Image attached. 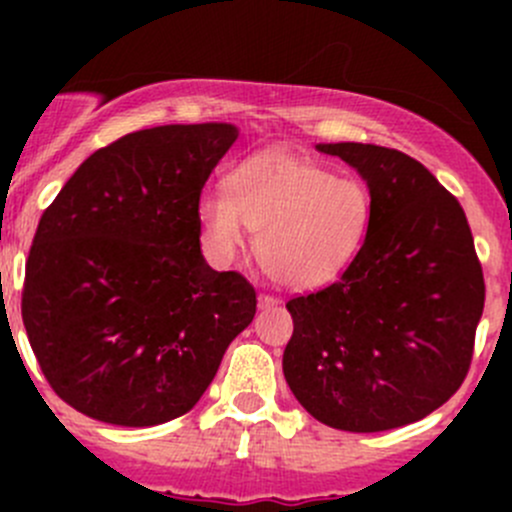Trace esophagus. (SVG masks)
Returning <instances> with one entry per match:
<instances>
[{
	"mask_svg": "<svg viewBox=\"0 0 512 512\" xmlns=\"http://www.w3.org/2000/svg\"><path fill=\"white\" fill-rule=\"evenodd\" d=\"M257 302H260V307H262V309H267V307H277V304H280L282 299H280V297H275V294L262 292L260 297H257Z\"/></svg>",
	"mask_w": 512,
	"mask_h": 512,
	"instance_id": "esophagus-1",
	"label": "esophagus"
}]
</instances>
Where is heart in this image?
<instances>
[{"instance_id":"obj_1","label":"heart","mask_w":512,"mask_h":512,"mask_svg":"<svg viewBox=\"0 0 512 512\" xmlns=\"http://www.w3.org/2000/svg\"><path fill=\"white\" fill-rule=\"evenodd\" d=\"M205 242L223 260L260 232L257 252L282 285L312 289L342 275L359 255L371 223V195L361 180L334 175L314 160L265 151L227 175V193L198 203Z\"/></svg>"}]
</instances>
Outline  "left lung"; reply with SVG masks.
<instances>
[{"mask_svg":"<svg viewBox=\"0 0 512 512\" xmlns=\"http://www.w3.org/2000/svg\"><path fill=\"white\" fill-rule=\"evenodd\" d=\"M369 185L371 223L332 285L287 302L282 369L299 404L339 431L421 421L466 379L483 314V267L456 195L396 148L324 143Z\"/></svg>","mask_w":512,"mask_h":512,"instance_id":"1","label":"left lung"}]
</instances>
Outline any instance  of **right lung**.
Returning a JSON list of instances; mask_svg holds the SVG:
<instances>
[{
	"label": "right lung",
	"mask_w": 512,
	"mask_h": 512,
	"mask_svg": "<svg viewBox=\"0 0 512 512\" xmlns=\"http://www.w3.org/2000/svg\"><path fill=\"white\" fill-rule=\"evenodd\" d=\"M235 138L230 123L128 133L41 215L22 319L41 374L81 414L133 428L188 414L255 317V287L200 252V193Z\"/></svg>",
	"instance_id": "right-lung-1"
}]
</instances>
